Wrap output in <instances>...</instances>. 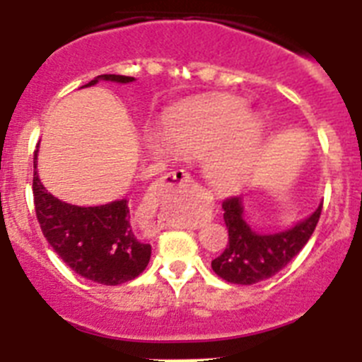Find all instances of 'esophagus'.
I'll return each mask as SVG.
<instances>
[{
	"label": "esophagus",
	"instance_id": "1",
	"mask_svg": "<svg viewBox=\"0 0 362 362\" xmlns=\"http://www.w3.org/2000/svg\"><path fill=\"white\" fill-rule=\"evenodd\" d=\"M163 187L168 188H190L192 187V177L188 172L185 170H174L170 174H166L161 179Z\"/></svg>",
	"mask_w": 362,
	"mask_h": 362
}]
</instances>
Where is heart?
I'll list each match as a JSON object with an SVG mask.
<instances>
[{
	"mask_svg": "<svg viewBox=\"0 0 362 362\" xmlns=\"http://www.w3.org/2000/svg\"><path fill=\"white\" fill-rule=\"evenodd\" d=\"M156 153L183 159H203V174L217 192H233L248 181L257 168L264 139L263 117L248 110L238 95H212L175 108L159 129Z\"/></svg>",
	"mask_w": 362,
	"mask_h": 362,
	"instance_id": "1",
	"label": "heart"
}]
</instances>
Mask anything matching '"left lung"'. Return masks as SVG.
Returning <instances> with one entry per match:
<instances>
[{"mask_svg": "<svg viewBox=\"0 0 362 362\" xmlns=\"http://www.w3.org/2000/svg\"><path fill=\"white\" fill-rule=\"evenodd\" d=\"M223 217L228 228L225 252L212 261V270L233 284H255L270 279L303 250L321 217L322 204L292 228L277 233H257L243 219L241 197L223 201Z\"/></svg>", "mask_w": 362, "mask_h": 362, "instance_id": "8db88e82", "label": "left lung"}]
</instances>
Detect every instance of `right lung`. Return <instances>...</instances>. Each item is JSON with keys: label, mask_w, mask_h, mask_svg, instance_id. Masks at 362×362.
<instances>
[{"label": "right lung", "mask_w": 362, "mask_h": 362, "mask_svg": "<svg viewBox=\"0 0 362 362\" xmlns=\"http://www.w3.org/2000/svg\"><path fill=\"white\" fill-rule=\"evenodd\" d=\"M103 81L132 83L130 76L101 74L83 86ZM34 152V206L37 223L63 263L76 274L99 284L116 286L136 279L146 268L152 246L143 243L130 225L129 201H112L101 206H78L54 197L37 175Z\"/></svg>", "instance_id": "obj_1"}]
</instances>
